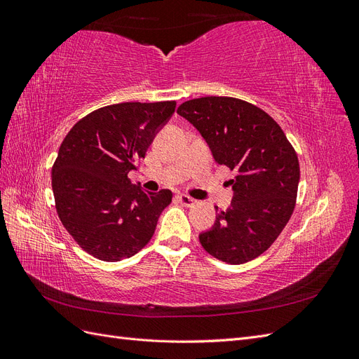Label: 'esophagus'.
<instances>
[{"mask_svg": "<svg viewBox=\"0 0 359 359\" xmlns=\"http://www.w3.org/2000/svg\"><path fill=\"white\" fill-rule=\"evenodd\" d=\"M178 202H180L181 205H184V206H194V205L198 203L196 199H193V198L187 196V194H180V196H178Z\"/></svg>", "mask_w": 359, "mask_h": 359, "instance_id": "34e87169", "label": "esophagus"}]
</instances>
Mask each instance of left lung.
<instances>
[{"label": "left lung", "mask_w": 359, "mask_h": 359, "mask_svg": "<svg viewBox=\"0 0 359 359\" xmlns=\"http://www.w3.org/2000/svg\"><path fill=\"white\" fill-rule=\"evenodd\" d=\"M177 112L199 130L214 160L235 173L227 181L233 190L231 208L219 212L199 241L226 264L250 262L277 240L295 208V149L265 111L235 97H201Z\"/></svg>", "instance_id": "obj_1"}]
</instances>
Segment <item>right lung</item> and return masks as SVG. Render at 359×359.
Wrapping results in <instances>:
<instances>
[{
	"label": "right lung",
	"mask_w": 359,
	"mask_h": 359,
	"mask_svg": "<svg viewBox=\"0 0 359 359\" xmlns=\"http://www.w3.org/2000/svg\"><path fill=\"white\" fill-rule=\"evenodd\" d=\"M177 102H127L100 107L76 123L52 166V190L62 226L95 259L118 262L142 250L154 235L170 190L144 191L128 172Z\"/></svg>",
	"instance_id": "1"
}]
</instances>
